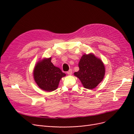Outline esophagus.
Instances as JSON below:
<instances>
[{"mask_svg": "<svg viewBox=\"0 0 134 134\" xmlns=\"http://www.w3.org/2000/svg\"><path fill=\"white\" fill-rule=\"evenodd\" d=\"M72 70L71 69H70L69 70L68 72H67V74L69 75H71L72 74Z\"/></svg>", "mask_w": 134, "mask_h": 134, "instance_id": "34e87169", "label": "esophagus"}]
</instances>
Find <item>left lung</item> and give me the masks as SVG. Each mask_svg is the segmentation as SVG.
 Returning <instances> with one entry per match:
<instances>
[{"label": "left lung", "instance_id": "obj_1", "mask_svg": "<svg viewBox=\"0 0 134 134\" xmlns=\"http://www.w3.org/2000/svg\"><path fill=\"white\" fill-rule=\"evenodd\" d=\"M78 66L79 71L74 74L85 88L93 90L103 80L105 75L104 64L93 54L83 55Z\"/></svg>", "mask_w": 134, "mask_h": 134}]
</instances>
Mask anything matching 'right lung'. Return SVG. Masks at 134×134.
Returning a JSON list of instances; mask_svg holds the SVG:
<instances>
[{"label": "right lung", "mask_w": 134, "mask_h": 134, "mask_svg": "<svg viewBox=\"0 0 134 134\" xmlns=\"http://www.w3.org/2000/svg\"><path fill=\"white\" fill-rule=\"evenodd\" d=\"M51 58H43L36 63L33 71L35 82L42 90L52 92L58 88L60 79L66 76L51 62Z\"/></svg>", "instance_id": "obj_1"}]
</instances>
